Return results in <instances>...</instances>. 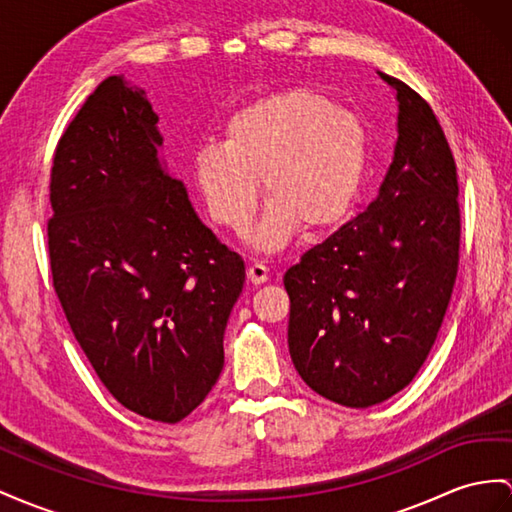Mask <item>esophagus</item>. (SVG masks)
<instances>
[{"label":"esophagus","mask_w":512,"mask_h":512,"mask_svg":"<svg viewBox=\"0 0 512 512\" xmlns=\"http://www.w3.org/2000/svg\"><path fill=\"white\" fill-rule=\"evenodd\" d=\"M246 279H248V283H253V285L266 283L268 281V268L261 266V264H251L246 270Z\"/></svg>","instance_id":"esophagus-1"}]
</instances>
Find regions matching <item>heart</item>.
Wrapping results in <instances>:
<instances>
[{"label":"heart","instance_id":"obj_1","mask_svg":"<svg viewBox=\"0 0 512 512\" xmlns=\"http://www.w3.org/2000/svg\"><path fill=\"white\" fill-rule=\"evenodd\" d=\"M365 147L355 114L294 88L233 112L222 144L196 149L190 173L207 216L238 235L251 225L261 181L268 207L251 242L277 253L300 225L322 231L346 216L363 177Z\"/></svg>","mask_w":512,"mask_h":512}]
</instances>
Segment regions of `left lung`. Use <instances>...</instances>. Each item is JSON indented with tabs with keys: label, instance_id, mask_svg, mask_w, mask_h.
Wrapping results in <instances>:
<instances>
[{
	"label": "left lung",
	"instance_id": "left-lung-1",
	"mask_svg": "<svg viewBox=\"0 0 512 512\" xmlns=\"http://www.w3.org/2000/svg\"><path fill=\"white\" fill-rule=\"evenodd\" d=\"M396 90L398 140L374 199L285 272L287 344L326 400L368 409L409 385L435 344L458 270L456 164L435 112Z\"/></svg>",
	"mask_w": 512,
	"mask_h": 512
}]
</instances>
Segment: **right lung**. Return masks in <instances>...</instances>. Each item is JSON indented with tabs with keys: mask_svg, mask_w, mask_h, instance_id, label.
Masks as SVG:
<instances>
[{
	"mask_svg": "<svg viewBox=\"0 0 512 512\" xmlns=\"http://www.w3.org/2000/svg\"><path fill=\"white\" fill-rule=\"evenodd\" d=\"M142 88L103 80L64 131L51 166V277L71 331L125 409L177 424L225 365L244 261L196 216L160 160Z\"/></svg>",
	"mask_w": 512,
	"mask_h": 512,
	"instance_id": "1",
	"label": "right lung"
}]
</instances>
